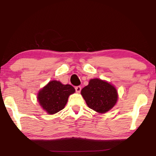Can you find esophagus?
I'll return each mask as SVG.
<instances>
[{
  "mask_svg": "<svg viewBox=\"0 0 156 156\" xmlns=\"http://www.w3.org/2000/svg\"><path fill=\"white\" fill-rule=\"evenodd\" d=\"M75 88H76V90L77 93H80V90H81V87H80V86H76Z\"/></svg>",
  "mask_w": 156,
  "mask_h": 156,
  "instance_id": "34e87169",
  "label": "esophagus"
}]
</instances>
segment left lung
Returning <instances> with one entry per match:
<instances>
[{"mask_svg": "<svg viewBox=\"0 0 156 156\" xmlns=\"http://www.w3.org/2000/svg\"><path fill=\"white\" fill-rule=\"evenodd\" d=\"M80 94L88 107L100 114L111 110L118 99L117 88L110 83L100 78L90 79Z\"/></svg>", "mask_w": 156, "mask_h": 156, "instance_id": "8db88e82", "label": "left lung"}]
</instances>
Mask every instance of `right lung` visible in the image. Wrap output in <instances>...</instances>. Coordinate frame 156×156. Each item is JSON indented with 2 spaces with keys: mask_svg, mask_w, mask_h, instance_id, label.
Listing matches in <instances>:
<instances>
[{
  "mask_svg": "<svg viewBox=\"0 0 156 156\" xmlns=\"http://www.w3.org/2000/svg\"><path fill=\"white\" fill-rule=\"evenodd\" d=\"M75 91L76 90L71 85H64L58 80H51L39 90L37 101L47 114H54L64 109L69 96Z\"/></svg>",
  "mask_w": 156,
  "mask_h": 156,
  "instance_id": "obj_1",
  "label": "right lung"
}]
</instances>
